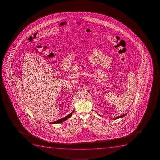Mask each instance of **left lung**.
Wrapping results in <instances>:
<instances>
[{"label": "left lung", "instance_id": "obj_1", "mask_svg": "<svg viewBox=\"0 0 160 160\" xmlns=\"http://www.w3.org/2000/svg\"><path fill=\"white\" fill-rule=\"evenodd\" d=\"M127 113H127L124 114V115H122V116H118V117H116V118H113V120H116V119H118V118H122V117L126 116V115Z\"/></svg>", "mask_w": 160, "mask_h": 160}]
</instances>
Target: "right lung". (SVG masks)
Returning <instances> with one entry per match:
<instances>
[{"label": "right lung", "mask_w": 160, "mask_h": 160, "mask_svg": "<svg viewBox=\"0 0 160 160\" xmlns=\"http://www.w3.org/2000/svg\"><path fill=\"white\" fill-rule=\"evenodd\" d=\"M74 112V110H73V111L70 114H69L68 116L64 117L63 118L59 119V120H57V121H55V122H49V123L51 124H59V123H61V122H62L63 121H66L67 119H68V118H70V117H71V116H72V115L73 113Z\"/></svg>", "instance_id": "obj_1"}]
</instances>
